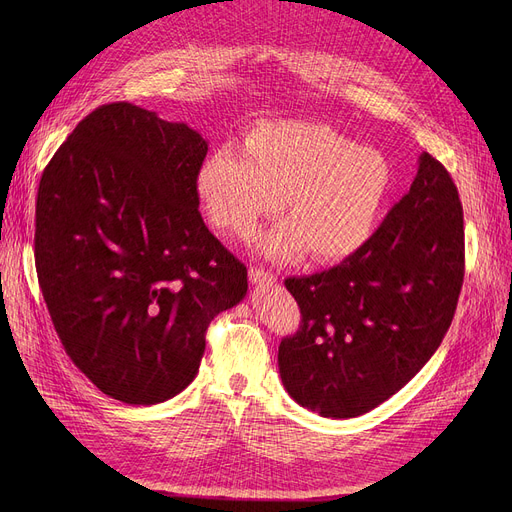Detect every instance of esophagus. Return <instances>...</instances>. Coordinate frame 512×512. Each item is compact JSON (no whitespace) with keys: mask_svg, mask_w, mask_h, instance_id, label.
<instances>
[{"mask_svg":"<svg viewBox=\"0 0 512 512\" xmlns=\"http://www.w3.org/2000/svg\"><path fill=\"white\" fill-rule=\"evenodd\" d=\"M249 280L253 284H257V286H274L278 282V278L272 272L259 270V267H251V270H249Z\"/></svg>","mask_w":512,"mask_h":512,"instance_id":"34e87169","label":"esophagus"}]
</instances>
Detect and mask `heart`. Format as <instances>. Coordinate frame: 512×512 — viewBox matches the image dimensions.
Segmentation results:
<instances>
[{
    "mask_svg": "<svg viewBox=\"0 0 512 512\" xmlns=\"http://www.w3.org/2000/svg\"><path fill=\"white\" fill-rule=\"evenodd\" d=\"M197 193L211 222L251 238L286 197L290 220L267 232L259 251L288 261L309 249L317 261L357 253L378 226L392 188L388 159L317 122H270L245 141L211 151L197 170Z\"/></svg>",
    "mask_w": 512,
    "mask_h": 512,
    "instance_id": "1",
    "label": "heart"
}]
</instances>
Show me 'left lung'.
<instances>
[{
	"label": "left lung",
	"mask_w": 512,
	"mask_h": 512,
	"mask_svg": "<svg viewBox=\"0 0 512 512\" xmlns=\"http://www.w3.org/2000/svg\"><path fill=\"white\" fill-rule=\"evenodd\" d=\"M465 276L459 191L419 155L417 176L365 245L326 272L288 278L301 328L278 348L280 378L321 417H359L432 359Z\"/></svg>",
	"instance_id": "obj_1"
}]
</instances>
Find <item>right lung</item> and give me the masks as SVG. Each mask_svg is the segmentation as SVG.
<instances>
[{"mask_svg": "<svg viewBox=\"0 0 512 512\" xmlns=\"http://www.w3.org/2000/svg\"><path fill=\"white\" fill-rule=\"evenodd\" d=\"M207 141L126 101L97 107L43 170L35 265L68 357L107 396L157 405L195 380L247 267L205 226Z\"/></svg>", "mask_w": 512, "mask_h": 512, "instance_id": "obj_1", "label": "right lung"}]
</instances>
